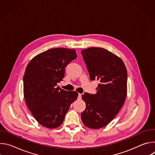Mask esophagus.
Instances as JSON below:
<instances>
[{
  "label": "esophagus",
  "mask_w": 155,
  "mask_h": 155,
  "mask_svg": "<svg viewBox=\"0 0 155 155\" xmlns=\"http://www.w3.org/2000/svg\"><path fill=\"white\" fill-rule=\"evenodd\" d=\"M81 95H82L81 94H80V93L78 94V99H80L81 98Z\"/></svg>",
  "instance_id": "esophagus-1"
}]
</instances>
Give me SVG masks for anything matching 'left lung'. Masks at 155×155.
Returning <instances> with one entry per match:
<instances>
[{
    "mask_svg": "<svg viewBox=\"0 0 155 155\" xmlns=\"http://www.w3.org/2000/svg\"><path fill=\"white\" fill-rule=\"evenodd\" d=\"M90 78L97 80V93L82 96L86 108L81 114L85 126L99 129L107 125L119 112L127 94V74L121 58L102 48L81 51Z\"/></svg>",
    "mask_w": 155,
    "mask_h": 155,
    "instance_id": "obj_1",
    "label": "left lung"
}]
</instances>
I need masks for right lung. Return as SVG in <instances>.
<instances>
[{
  "mask_svg": "<svg viewBox=\"0 0 155 155\" xmlns=\"http://www.w3.org/2000/svg\"><path fill=\"white\" fill-rule=\"evenodd\" d=\"M74 49L56 48L35 56L23 77L24 96L28 108L42 126L54 129L62 123L78 93L57 86L64 78L65 68L76 59Z\"/></svg>",
  "mask_w": 155,
  "mask_h": 155,
  "instance_id": "right-lung-1",
  "label": "right lung"
}]
</instances>
